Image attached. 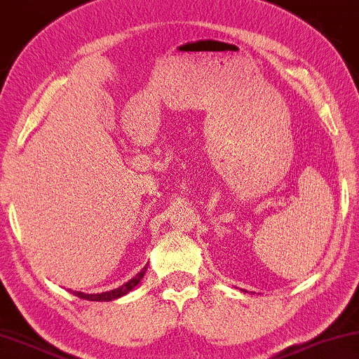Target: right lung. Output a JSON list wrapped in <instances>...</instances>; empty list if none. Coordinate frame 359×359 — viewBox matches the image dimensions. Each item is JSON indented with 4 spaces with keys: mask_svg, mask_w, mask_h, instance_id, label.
<instances>
[{
    "mask_svg": "<svg viewBox=\"0 0 359 359\" xmlns=\"http://www.w3.org/2000/svg\"><path fill=\"white\" fill-rule=\"evenodd\" d=\"M149 266V264H147ZM147 266H145L141 272H139L136 277H133L129 282H126L124 285H121L119 288H115V290H110V292H103V293H93V294H87V293H82V292H72V290H69V292L77 296V298L81 299H89V301H113V299H118L121 298V296H124L126 293L131 292V290L136 287V285L141 282L145 270H147Z\"/></svg>",
    "mask_w": 359,
    "mask_h": 359,
    "instance_id": "right-lung-1",
    "label": "right lung"
}]
</instances>
